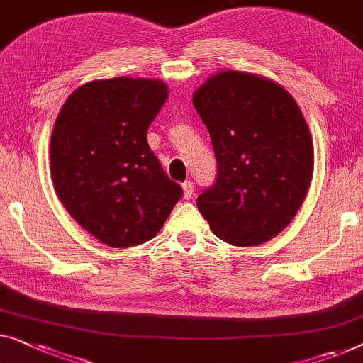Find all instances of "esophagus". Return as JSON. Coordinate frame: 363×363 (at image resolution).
Segmentation results:
<instances>
[{"label":"esophagus","instance_id":"1","mask_svg":"<svg viewBox=\"0 0 363 363\" xmlns=\"http://www.w3.org/2000/svg\"><path fill=\"white\" fill-rule=\"evenodd\" d=\"M183 198L185 199H190L191 196H193V193H194V185H193V182H185L183 183Z\"/></svg>","mask_w":363,"mask_h":363}]
</instances>
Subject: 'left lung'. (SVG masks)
<instances>
[{
    "label": "left lung",
    "instance_id": "8db88e82",
    "mask_svg": "<svg viewBox=\"0 0 363 363\" xmlns=\"http://www.w3.org/2000/svg\"><path fill=\"white\" fill-rule=\"evenodd\" d=\"M211 135L216 183L196 206L224 242L250 247L291 223L311 185L314 150L306 119L281 85L225 70L193 93Z\"/></svg>",
    "mask_w": 363,
    "mask_h": 363
}]
</instances>
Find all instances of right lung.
<instances>
[{
	"instance_id": "obj_1",
	"label": "right lung",
	"mask_w": 363,
	"mask_h": 363,
	"mask_svg": "<svg viewBox=\"0 0 363 363\" xmlns=\"http://www.w3.org/2000/svg\"><path fill=\"white\" fill-rule=\"evenodd\" d=\"M169 98L162 80L88 82L62 106L50 138L55 193L70 216L109 247L144 244L182 198L147 143Z\"/></svg>"
}]
</instances>
